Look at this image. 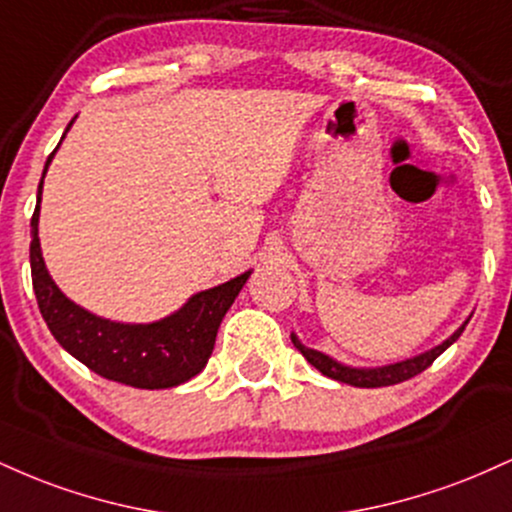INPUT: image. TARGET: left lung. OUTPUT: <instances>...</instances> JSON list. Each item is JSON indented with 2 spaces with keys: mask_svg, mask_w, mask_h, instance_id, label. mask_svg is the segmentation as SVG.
I'll use <instances>...</instances> for the list:
<instances>
[{
  "mask_svg": "<svg viewBox=\"0 0 512 512\" xmlns=\"http://www.w3.org/2000/svg\"><path fill=\"white\" fill-rule=\"evenodd\" d=\"M467 322H464L460 330L452 334L450 339H445L443 344H438L436 349L426 351V354H419L414 358H407V361L392 363V366H383V368H351V366H344V363H337L334 358L320 354V351L303 346L301 342H298L296 334H291V342L305 356V361H308L310 366H315L317 370H320L322 375H327V378L339 380V383L354 385V387H385V385L404 383V380L414 378V375H419L421 370H426L440 354H443L445 349H448L452 342H457V337H460V334L464 332Z\"/></svg>",
  "mask_w": 512,
  "mask_h": 512,
  "instance_id": "8db88e82",
  "label": "left lung"
}]
</instances>
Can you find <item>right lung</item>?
Instances as JSON below:
<instances>
[{"mask_svg":"<svg viewBox=\"0 0 512 512\" xmlns=\"http://www.w3.org/2000/svg\"><path fill=\"white\" fill-rule=\"evenodd\" d=\"M55 151L48 156L43 178ZM40 195H43V180L38 185V204L31 219L33 291L38 298L40 315L48 322L52 337L60 342L62 349L79 358L101 378L129 387H142V390H163V387H175L195 378L199 370L207 366L223 315L236 301L250 272L214 289L195 293L178 313L149 322V325H122V322L103 320L69 301L45 269L38 240Z\"/></svg>","mask_w":512,"mask_h":512,"instance_id":"add662e5","label":"right lung"}]
</instances>
